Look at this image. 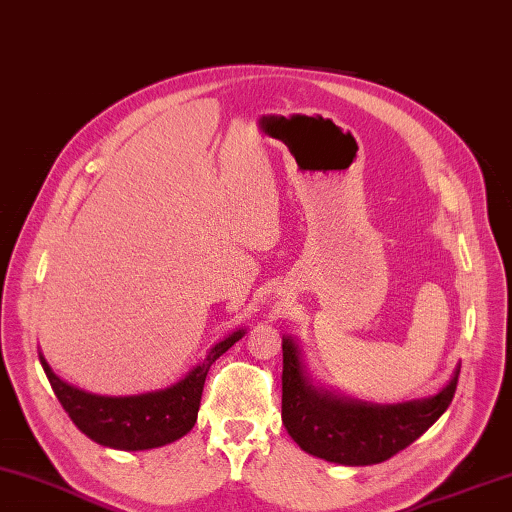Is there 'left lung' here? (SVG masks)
Masks as SVG:
<instances>
[{
	"instance_id": "obj_1",
	"label": "left lung",
	"mask_w": 512,
	"mask_h": 512,
	"mask_svg": "<svg viewBox=\"0 0 512 512\" xmlns=\"http://www.w3.org/2000/svg\"><path fill=\"white\" fill-rule=\"evenodd\" d=\"M455 369L446 387L431 398L402 404L353 402L314 387L300 347L283 338V424L309 455L333 464L369 466L387 462L440 420L457 389Z\"/></svg>"
}]
</instances>
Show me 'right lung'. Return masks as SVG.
<instances>
[{"label": "right lung", "mask_w": 512, "mask_h": 512, "mask_svg": "<svg viewBox=\"0 0 512 512\" xmlns=\"http://www.w3.org/2000/svg\"><path fill=\"white\" fill-rule=\"evenodd\" d=\"M243 336L245 329L229 333L172 387L141 395H123V398L81 391L55 375L41 353L39 362L57 400L81 433H86L90 440L101 446L119 448V451H148V448H159L181 440L183 435L192 431L198 406H201L207 371Z\"/></svg>", "instance_id": "1"}]
</instances>
